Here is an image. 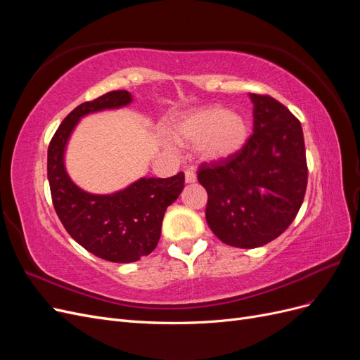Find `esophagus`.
<instances>
[{
	"label": "esophagus",
	"mask_w": 360,
	"mask_h": 360,
	"mask_svg": "<svg viewBox=\"0 0 360 360\" xmlns=\"http://www.w3.org/2000/svg\"><path fill=\"white\" fill-rule=\"evenodd\" d=\"M184 180H186V183H195V180H197V174H195L193 169L184 171Z\"/></svg>",
	"instance_id": "34e87169"
}]
</instances>
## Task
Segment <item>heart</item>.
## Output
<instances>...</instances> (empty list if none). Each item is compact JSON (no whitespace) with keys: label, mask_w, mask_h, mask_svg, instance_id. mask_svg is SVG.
<instances>
[{"label":"heart","mask_w":360,"mask_h":360,"mask_svg":"<svg viewBox=\"0 0 360 360\" xmlns=\"http://www.w3.org/2000/svg\"><path fill=\"white\" fill-rule=\"evenodd\" d=\"M169 136L180 146H195L210 162L234 156L246 144L249 124L243 114L222 105H209L184 112L169 126Z\"/></svg>","instance_id":"1"}]
</instances>
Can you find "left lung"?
I'll list each match as a JSON object with an SVG mask.
<instances>
[{
  "instance_id": "1",
  "label": "left lung",
  "mask_w": 360,
  "mask_h": 360,
  "mask_svg": "<svg viewBox=\"0 0 360 360\" xmlns=\"http://www.w3.org/2000/svg\"><path fill=\"white\" fill-rule=\"evenodd\" d=\"M254 134L225 160L202 163L205 219L225 245L252 249L275 240L296 217L308 184L302 124L288 108L249 93Z\"/></svg>"
}]
</instances>
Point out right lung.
Masks as SVG:
<instances>
[{
  "instance_id": "add662e5",
  "label": "right lung",
  "mask_w": 360,
  "mask_h": 360,
  "mask_svg": "<svg viewBox=\"0 0 360 360\" xmlns=\"http://www.w3.org/2000/svg\"><path fill=\"white\" fill-rule=\"evenodd\" d=\"M130 102L132 94L117 90L81 103L63 120L48 147V180L61 224L89 252L112 263H134L153 252L167 207L184 188L183 172L169 179L143 177L108 195L85 192L69 177L64 151L79 120L93 112L118 110Z\"/></svg>"
}]
</instances>
